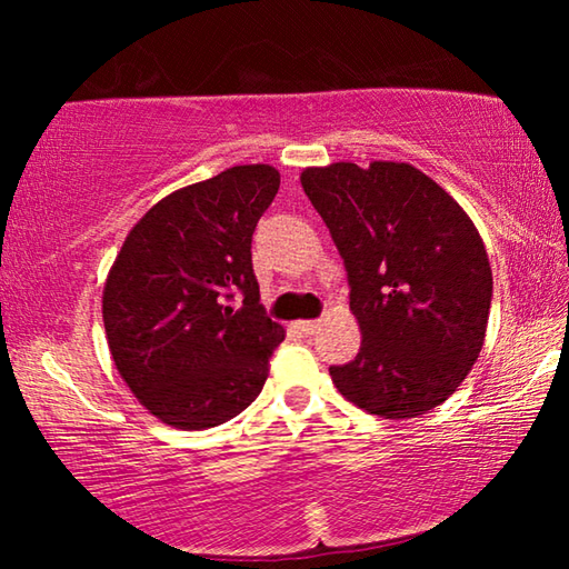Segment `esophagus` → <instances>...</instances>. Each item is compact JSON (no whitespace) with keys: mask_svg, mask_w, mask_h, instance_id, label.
Masks as SVG:
<instances>
[{"mask_svg":"<svg viewBox=\"0 0 569 569\" xmlns=\"http://www.w3.org/2000/svg\"><path fill=\"white\" fill-rule=\"evenodd\" d=\"M293 326H296V329L301 331V333H306V336H313L316 331L321 329V323H319V321H296Z\"/></svg>","mask_w":569,"mask_h":569,"instance_id":"1","label":"esophagus"}]
</instances>
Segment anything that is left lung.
I'll list each match as a JSON object with an SVG mask.
<instances>
[{"label": "left lung", "instance_id": "left-lung-1", "mask_svg": "<svg viewBox=\"0 0 569 569\" xmlns=\"http://www.w3.org/2000/svg\"><path fill=\"white\" fill-rule=\"evenodd\" d=\"M301 186L343 258L356 359L329 373L346 399L383 419L445 403L485 346L492 268L479 230L409 162H331Z\"/></svg>", "mask_w": 569, "mask_h": 569}]
</instances>
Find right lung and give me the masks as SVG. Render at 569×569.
<instances>
[{"instance_id":"1","label":"right lung","mask_w":569,"mask_h":569,"mask_svg":"<svg viewBox=\"0 0 569 569\" xmlns=\"http://www.w3.org/2000/svg\"><path fill=\"white\" fill-rule=\"evenodd\" d=\"M278 186L263 162L192 182L158 200L114 258L102 291L114 369L168 427H218L263 389L286 331L258 303L250 238Z\"/></svg>"}]
</instances>
